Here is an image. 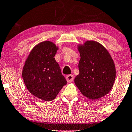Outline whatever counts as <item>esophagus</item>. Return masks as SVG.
Segmentation results:
<instances>
[{
  "instance_id": "34e87169",
  "label": "esophagus",
  "mask_w": 132,
  "mask_h": 132,
  "mask_svg": "<svg viewBox=\"0 0 132 132\" xmlns=\"http://www.w3.org/2000/svg\"><path fill=\"white\" fill-rule=\"evenodd\" d=\"M66 79H67V81L68 83H71V82H73V80L74 79V76L72 75L67 76Z\"/></svg>"
}]
</instances>
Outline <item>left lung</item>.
Here are the masks:
<instances>
[{"label": "left lung", "mask_w": 132, "mask_h": 132, "mask_svg": "<svg viewBox=\"0 0 132 132\" xmlns=\"http://www.w3.org/2000/svg\"><path fill=\"white\" fill-rule=\"evenodd\" d=\"M77 47L80 59L76 85L88 98H102L111 91L116 77L112 57L102 44L94 40L77 44Z\"/></svg>", "instance_id": "obj_1"}]
</instances>
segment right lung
<instances>
[{
  "instance_id": "obj_1",
  "label": "right lung",
  "mask_w": 132,
  "mask_h": 132,
  "mask_svg": "<svg viewBox=\"0 0 132 132\" xmlns=\"http://www.w3.org/2000/svg\"><path fill=\"white\" fill-rule=\"evenodd\" d=\"M59 47L50 41L32 48L23 67L22 77L29 93L41 100H54L67 84L55 56Z\"/></svg>"
}]
</instances>
